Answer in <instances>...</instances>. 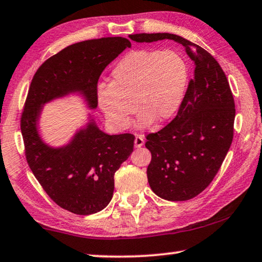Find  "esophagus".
I'll use <instances>...</instances> for the list:
<instances>
[{
  "instance_id": "1",
  "label": "esophagus",
  "mask_w": 262,
  "mask_h": 262,
  "mask_svg": "<svg viewBox=\"0 0 262 262\" xmlns=\"http://www.w3.org/2000/svg\"><path fill=\"white\" fill-rule=\"evenodd\" d=\"M143 143H144L143 135H140V134L136 135V136H135V140H134V146H135V148H141V147L143 146Z\"/></svg>"
}]
</instances>
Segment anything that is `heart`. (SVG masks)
Returning a JSON list of instances; mask_svg holds the SVG:
<instances>
[{
    "mask_svg": "<svg viewBox=\"0 0 262 262\" xmlns=\"http://www.w3.org/2000/svg\"><path fill=\"white\" fill-rule=\"evenodd\" d=\"M109 80L111 84L97 88V104L113 129L124 130L135 107L141 126L174 116L185 96L188 67L174 50L136 49L114 66Z\"/></svg>",
    "mask_w": 262,
    "mask_h": 262,
    "instance_id": "b5f03b06",
    "label": "heart"
}]
</instances>
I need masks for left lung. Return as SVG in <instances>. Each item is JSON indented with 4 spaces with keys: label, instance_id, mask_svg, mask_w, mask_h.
I'll use <instances>...</instances> for the list:
<instances>
[{
    "label": "left lung",
    "instance_id": "8db88e82",
    "mask_svg": "<svg viewBox=\"0 0 262 262\" xmlns=\"http://www.w3.org/2000/svg\"><path fill=\"white\" fill-rule=\"evenodd\" d=\"M136 42L171 40L194 62L181 106L173 121L146 136L151 153L149 186L168 201H186L205 190L220 169L233 141L235 103L228 80L210 54L179 35L134 34Z\"/></svg>",
    "mask_w": 262,
    "mask_h": 262
}]
</instances>
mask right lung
<instances>
[{
	"instance_id": "add662e5",
	"label": "right lung",
	"mask_w": 262,
	"mask_h": 262,
	"mask_svg": "<svg viewBox=\"0 0 262 262\" xmlns=\"http://www.w3.org/2000/svg\"><path fill=\"white\" fill-rule=\"evenodd\" d=\"M130 46L124 37L77 42L45 61L31 80L21 116L27 162L49 198L77 215L97 213L111 202L114 174L129 158L135 136L108 135L92 120L67 146L53 148L38 135V116L45 103L74 92L96 108L100 75Z\"/></svg>"
}]
</instances>
